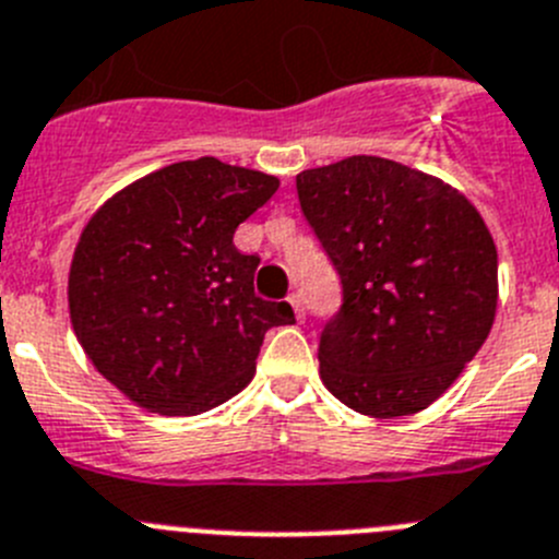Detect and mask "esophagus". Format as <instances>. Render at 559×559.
<instances>
[{
    "label": "esophagus",
    "instance_id": "1",
    "mask_svg": "<svg viewBox=\"0 0 559 559\" xmlns=\"http://www.w3.org/2000/svg\"><path fill=\"white\" fill-rule=\"evenodd\" d=\"M288 301H290V305H294L296 319L305 321V296H301V294H290V296H288Z\"/></svg>",
    "mask_w": 559,
    "mask_h": 559
}]
</instances>
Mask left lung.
<instances>
[{
	"label": "left lung",
	"instance_id": "left-lung-1",
	"mask_svg": "<svg viewBox=\"0 0 559 559\" xmlns=\"http://www.w3.org/2000/svg\"><path fill=\"white\" fill-rule=\"evenodd\" d=\"M301 213L341 276L319 337L321 380L362 416L429 407L474 360L496 316V246L452 186L355 155L296 177Z\"/></svg>",
	"mask_w": 559,
	"mask_h": 559
}]
</instances>
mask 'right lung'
Returning <instances> with one entry per match:
<instances>
[{"instance_id":"right-lung-1","label":"right lung","mask_w":559,"mask_h":559,"mask_svg":"<svg viewBox=\"0 0 559 559\" xmlns=\"http://www.w3.org/2000/svg\"><path fill=\"white\" fill-rule=\"evenodd\" d=\"M280 179L199 157L110 199L82 229L69 274L76 341L127 399L199 416L243 391L288 301L254 294L258 254L233 243Z\"/></svg>"}]
</instances>
